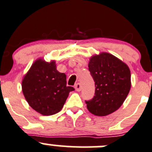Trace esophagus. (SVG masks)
Returning a JSON list of instances; mask_svg holds the SVG:
<instances>
[{
    "label": "esophagus",
    "mask_w": 152,
    "mask_h": 152,
    "mask_svg": "<svg viewBox=\"0 0 152 152\" xmlns=\"http://www.w3.org/2000/svg\"><path fill=\"white\" fill-rule=\"evenodd\" d=\"M75 90L77 91H81V88H82V87H81L80 83H76L75 86Z\"/></svg>",
    "instance_id": "1"
}]
</instances>
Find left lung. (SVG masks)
Listing matches in <instances>:
<instances>
[{"label": "left lung", "instance_id": "obj_1", "mask_svg": "<svg viewBox=\"0 0 152 152\" xmlns=\"http://www.w3.org/2000/svg\"><path fill=\"white\" fill-rule=\"evenodd\" d=\"M88 70L94 79L95 93L86 101L88 110L96 116H106L118 110L131 88V72L121 60L107 52L91 57Z\"/></svg>", "mask_w": 152, "mask_h": 152}]
</instances>
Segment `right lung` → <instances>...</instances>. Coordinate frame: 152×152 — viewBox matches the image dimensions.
<instances>
[{
	"mask_svg": "<svg viewBox=\"0 0 152 152\" xmlns=\"http://www.w3.org/2000/svg\"><path fill=\"white\" fill-rule=\"evenodd\" d=\"M66 76L57 70L55 61L36 60L22 80V91L27 103L40 115L49 116L62 109L70 91Z\"/></svg>",
	"mask_w": 152,
	"mask_h": 152,
	"instance_id": "add662e5",
	"label": "right lung"
}]
</instances>
